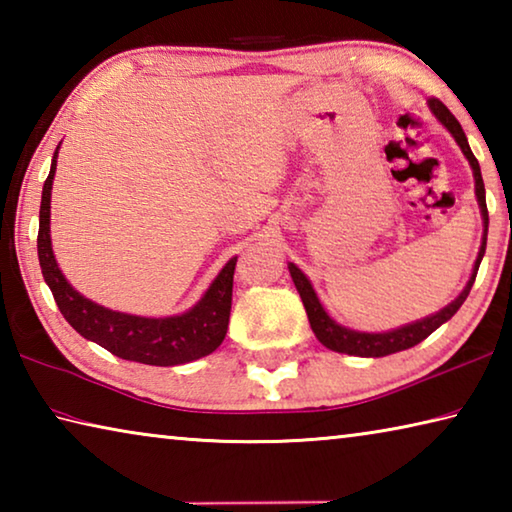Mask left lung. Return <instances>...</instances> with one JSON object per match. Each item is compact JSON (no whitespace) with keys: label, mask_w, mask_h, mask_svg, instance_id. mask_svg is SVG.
<instances>
[{"label":"left lung","mask_w":512,"mask_h":512,"mask_svg":"<svg viewBox=\"0 0 512 512\" xmlns=\"http://www.w3.org/2000/svg\"><path fill=\"white\" fill-rule=\"evenodd\" d=\"M429 110L433 112V117H436L440 124H443L447 131L452 133V137L456 140V144L461 146V151L467 158V162H470L472 173H474V192H476V203H479L481 219H483V237H481V248H479V255H476L470 280H467L465 289L458 293V296L449 302L447 307L436 311V314L420 318V320H415V323L402 325L397 329H388V332H359V329H350L341 323H336V320L327 314L325 307L320 305V300L316 296L314 287H311L309 277L302 273L296 264L289 262L291 280H293V284H296V289L300 293L302 305H305L309 325H311V329H314L316 339L329 350L341 352V354H352V357H386V354L409 350V348H413V345H418L427 339L431 332H436L440 325L447 323V320L452 318L458 309H461V305L467 298V293H470V289H472L476 271H479V264L485 255V241H488V207H485V187H483V178H481V167H479V160L474 158L470 144H467V137L463 133L461 124H458L452 112L445 108V103H440L438 99H429Z\"/></svg>","instance_id":"left-lung-1"}]
</instances>
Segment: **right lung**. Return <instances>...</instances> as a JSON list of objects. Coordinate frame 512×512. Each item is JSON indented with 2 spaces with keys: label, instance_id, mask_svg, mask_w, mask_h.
Returning a JSON list of instances; mask_svg holds the SVG:
<instances>
[{
  "label": "right lung",
  "instance_id": "right-lung-1",
  "mask_svg": "<svg viewBox=\"0 0 512 512\" xmlns=\"http://www.w3.org/2000/svg\"><path fill=\"white\" fill-rule=\"evenodd\" d=\"M60 149V144H58ZM58 149L51 160L49 176L42 187L38 259L42 277L49 284L60 314L83 339L101 345L119 359L146 363V366H180L212 354L225 339L232 305V277L237 257L214 277L203 298L192 309L176 316L149 318L112 311L81 296L58 268L51 248V185L56 176Z\"/></svg>",
  "mask_w": 512,
  "mask_h": 512
}]
</instances>
